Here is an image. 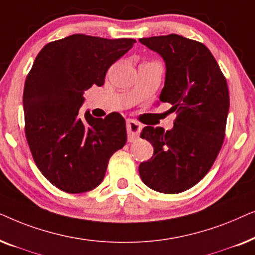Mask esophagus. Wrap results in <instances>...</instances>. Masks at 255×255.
<instances>
[{"label":"esophagus","instance_id":"obj_1","mask_svg":"<svg viewBox=\"0 0 255 255\" xmlns=\"http://www.w3.org/2000/svg\"><path fill=\"white\" fill-rule=\"evenodd\" d=\"M127 130H128V141H135L139 138V133H140V130H141V125L133 120H128L127 122Z\"/></svg>","mask_w":255,"mask_h":255}]
</instances>
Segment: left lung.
Listing matches in <instances>:
<instances>
[{
	"label": "left lung",
	"mask_w": 255,
	"mask_h": 255,
	"mask_svg": "<svg viewBox=\"0 0 255 255\" xmlns=\"http://www.w3.org/2000/svg\"><path fill=\"white\" fill-rule=\"evenodd\" d=\"M166 65L160 101L176 111L172 130L145 127L140 137L153 156L139 165L146 186L165 194L189 189L205 176L223 145L230 96L228 83L209 48L179 34L140 38Z\"/></svg>",
	"instance_id": "8db88e82"
}]
</instances>
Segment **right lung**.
<instances>
[{
    "instance_id": "right-lung-1",
    "label": "right lung",
    "mask_w": 255,
    "mask_h": 255,
    "mask_svg": "<svg viewBox=\"0 0 255 255\" xmlns=\"http://www.w3.org/2000/svg\"><path fill=\"white\" fill-rule=\"evenodd\" d=\"M135 43L131 38L72 34L41 48L23 93L25 135L33 160L50 182L69 194L102 182L110 156L127 142L124 118L113 113L95 118L83 94L103 86L107 71Z\"/></svg>"
}]
</instances>
